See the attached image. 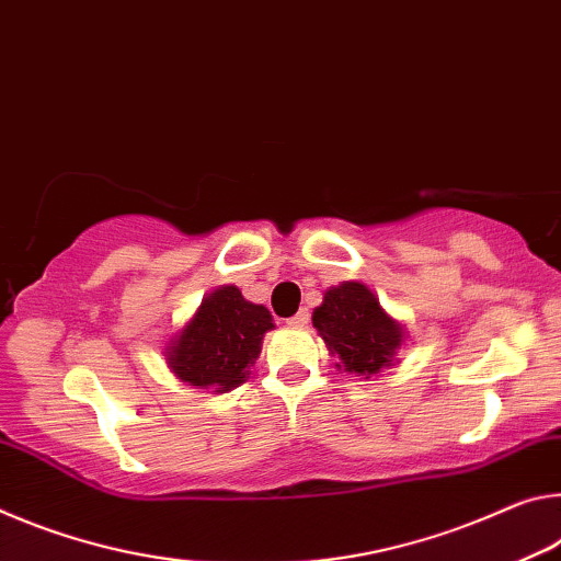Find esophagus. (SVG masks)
Returning a JSON list of instances; mask_svg holds the SVG:
<instances>
[{
    "instance_id": "1",
    "label": "esophagus",
    "mask_w": 561,
    "mask_h": 561,
    "mask_svg": "<svg viewBox=\"0 0 561 561\" xmlns=\"http://www.w3.org/2000/svg\"><path fill=\"white\" fill-rule=\"evenodd\" d=\"M308 320H310L308 310H298L296 316L288 318V325H293V328H302V325H308Z\"/></svg>"
}]
</instances>
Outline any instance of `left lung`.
Masks as SVG:
<instances>
[{"instance_id": "8db88e82", "label": "left lung", "mask_w": 561, "mask_h": 561, "mask_svg": "<svg viewBox=\"0 0 561 561\" xmlns=\"http://www.w3.org/2000/svg\"><path fill=\"white\" fill-rule=\"evenodd\" d=\"M313 325L323 335L328 351L341 357L345 370L365 378L388 367L402 345V328L385 313L380 300L363 283L330 288L323 306L316 308Z\"/></svg>"}]
</instances>
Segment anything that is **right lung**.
<instances>
[{"instance_id": "1", "label": "right lung", "mask_w": 561, "mask_h": 561, "mask_svg": "<svg viewBox=\"0 0 561 561\" xmlns=\"http://www.w3.org/2000/svg\"><path fill=\"white\" fill-rule=\"evenodd\" d=\"M268 308L248 302L236 286H224L201 302L194 320L169 347V367L183 382L228 392L248 378L261 353Z\"/></svg>"}]
</instances>
